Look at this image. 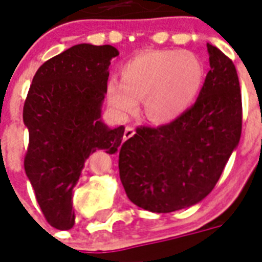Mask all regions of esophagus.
<instances>
[{
	"instance_id": "1",
	"label": "esophagus",
	"mask_w": 262,
	"mask_h": 262,
	"mask_svg": "<svg viewBox=\"0 0 262 262\" xmlns=\"http://www.w3.org/2000/svg\"><path fill=\"white\" fill-rule=\"evenodd\" d=\"M135 129L132 126H126L125 127V132H123V140H129L130 137H133L135 136Z\"/></svg>"
}]
</instances>
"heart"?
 <instances>
[{
    "label": "heart",
    "mask_w": 262,
    "mask_h": 262,
    "mask_svg": "<svg viewBox=\"0 0 262 262\" xmlns=\"http://www.w3.org/2000/svg\"><path fill=\"white\" fill-rule=\"evenodd\" d=\"M121 80H108L106 98L119 117H127L143 99L151 122L168 123L183 115L201 92L205 69L191 51L152 49L140 51L121 65Z\"/></svg>",
    "instance_id": "1"
}]
</instances>
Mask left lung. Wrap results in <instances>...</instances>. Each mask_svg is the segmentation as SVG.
I'll return each mask as SVG.
<instances>
[{
    "label": "left lung",
    "mask_w": 262,
    "mask_h": 262,
    "mask_svg": "<svg viewBox=\"0 0 262 262\" xmlns=\"http://www.w3.org/2000/svg\"><path fill=\"white\" fill-rule=\"evenodd\" d=\"M209 67L195 103L178 119L137 127L119 149V177L132 203L168 213L195 205L219 181L242 132V98L234 63L207 45Z\"/></svg>",
    "instance_id": "1"
}]
</instances>
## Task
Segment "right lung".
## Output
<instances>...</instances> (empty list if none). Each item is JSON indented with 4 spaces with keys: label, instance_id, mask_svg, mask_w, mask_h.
<instances>
[{
    "label": "right lung",
    "instance_id": "1",
    "mask_svg": "<svg viewBox=\"0 0 262 262\" xmlns=\"http://www.w3.org/2000/svg\"><path fill=\"white\" fill-rule=\"evenodd\" d=\"M118 54L110 45L72 46L39 68L27 95L24 168L43 215L57 230L75 224L72 197L85 160L98 149L115 154L122 143L125 127L111 129L102 121L108 67Z\"/></svg>",
    "mask_w": 262,
    "mask_h": 262
}]
</instances>
